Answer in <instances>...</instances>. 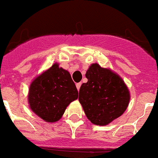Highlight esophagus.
<instances>
[{
  "instance_id": "esophagus-1",
  "label": "esophagus",
  "mask_w": 158,
  "mask_h": 158,
  "mask_svg": "<svg viewBox=\"0 0 158 158\" xmlns=\"http://www.w3.org/2000/svg\"><path fill=\"white\" fill-rule=\"evenodd\" d=\"M81 85H82V83H76V88H77V89H78V90H79V88H80V87H81Z\"/></svg>"
}]
</instances>
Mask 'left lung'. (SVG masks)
I'll list each match as a JSON object with an SVG mask.
<instances>
[{
    "instance_id": "8db88e82",
    "label": "left lung",
    "mask_w": 158,
    "mask_h": 158,
    "mask_svg": "<svg viewBox=\"0 0 158 158\" xmlns=\"http://www.w3.org/2000/svg\"><path fill=\"white\" fill-rule=\"evenodd\" d=\"M85 76L88 82L80 87L79 101L87 118L93 124L105 126L121 116L130 101L123 80L97 63L89 67Z\"/></svg>"
}]
</instances>
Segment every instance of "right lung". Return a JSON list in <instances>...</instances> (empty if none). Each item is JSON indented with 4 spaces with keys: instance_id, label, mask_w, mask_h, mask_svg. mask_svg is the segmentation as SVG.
Masks as SVG:
<instances>
[{
    "instance_id": "add662e5",
    "label": "right lung",
    "mask_w": 158,
    "mask_h": 158,
    "mask_svg": "<svg viewBox=\"0 0 158 158\" xmlns=\"http://www.w3.org/2000/svg\"><path fill=\"white\" fill-rule=\"evenodd\" d=\"M70 73L53 64L31 83L28 101L33 112L49 123L58 121L68 105L78 98Z\"/></svg>"
}]
</instances>
